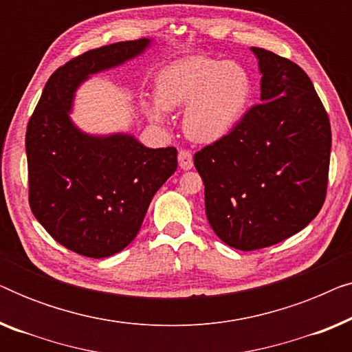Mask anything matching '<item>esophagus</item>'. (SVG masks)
I'll use <instances>...</instances> for the list:
<instances>
[{
    "mask_svg": "<svg viewBox=\"0 0 352 352\" xmlns=\"http://www.w3.org/2000/svg\"><path fill=\"white\" fill-rule=\"evenodd\" d=\"M177 160H179V166L182 170H190L194 166V158H192V153L189 151H179Z\"/></svg>",
    "mask_w": 352,
    "mask_h": 352,
    "instance_id": "1",
    "label": "esophagus"
}]
</instances>
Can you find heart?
<instances>
[{
	"mask_svg": "<svg viewBox=\"0 0 352 352\" xmlns=\"http://www.w3.org/2000/svg\"><path fill=\"white\" fill-rule=\"evenodd\" d=\"M252 76L243 65L216 57L192 56L173 62L157 76L163 109H184V129L199 142H218L234 131L252 98ZM153 118L162 110L151 107Z\"/></svg>",
	"mask_w": 352,
	"mask_h": 352,
	"instance_id": "obj_1",
	"label": "heart"
}]
</instances>
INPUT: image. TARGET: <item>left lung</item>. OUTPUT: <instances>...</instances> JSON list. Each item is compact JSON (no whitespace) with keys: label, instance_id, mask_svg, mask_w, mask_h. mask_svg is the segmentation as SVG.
<instances>
[{"label":"left lung","instance_id":"8db88e82","mask_svg":"<svg viewBox=\"0 0 352 352\" xmlns=\"http://www.w3.org/2000/svg\"><path fill=\"white\" fill-rule=\"evenodd\" d=\"M261 72V102L229 136L194 155L205 211L229 247L253 252L305 229L329 184L330 120L314 85L295 62L252 47Z\"/></svg>","mask_w":352,"mask_h":352}]
</instances>
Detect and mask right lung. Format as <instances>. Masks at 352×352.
<instances>
[{
	"label": "right lung",
	"mask_w": 352,
	"mask_h": 352,
	"mask_svg": "<svg viewBox=\"0 0 352 352\" xmlns=\"http://www.w3.org/2000/svg\"><path fill=\"white\" fill-rule=\"evenodd\" d=\"M151 40L76 56L43 89L25 134L28 204L46 232L72 252L107 258L136 237L152 197L177 168L175 147L148 148L131 134L91 136L69 117L89 75L141 54Z\"/></svg>",
	"instance_id": "add662e5"
}]
</instances>
